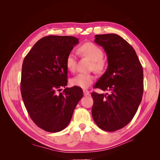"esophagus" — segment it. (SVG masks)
<instances>
[{
	"label": "esophagus",
	"mask_w": 160,
	"mask_h": 160,
	"mask_svg": "<svg viewBox=\"0 0 160 160\" xmlns=\"http://www.w3.org/2000/svg\"><path fill=\"white\" fill-rule=\"evenodd\" d=\"M83 94H84V95L85 96H88V95H89V91H88V90H87V89H83Z\"/></svg>",
	"instance_id": "1"
}]
</instances>
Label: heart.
<instances>
[{"instance_id": "heart-1", "label": "heart", "mask_w": 160, "mask_h": 160, "mask_svg": "<svg viewBox=\"0 0 160 160\" xmlns=\"http://www.w3.org/2000/svg\"><path fill=\"white\" fill-rule=\"evenodd\" d=\"M80 54L91 61V69L97 72H101L105 67V62L103 59V52L100 48L92 42H86L79 48ZM77 58L73 52H69L67 56L65 65L71 72L76 69ZM95 80L93 75L89 73H79L71 79L70 83L72 86L81 88H88Z\"/></svg>"}]
</instances>
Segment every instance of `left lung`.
I'll use <instances>...</instances> for the list:
<instances>
[{
  "instance_id": "1",
  "label": "left lung",
  "mask_w": 160,
  "mask_h": 160,
  "mask_svg": "<svg viewBox=\"0 0 160 160\" xmlns=\"http://www.w3.org/2000/svg\"><path fill=\"white\" fill-rule=\"evenodd\" d=\"M95 38L108 61L95 87L110 93H91L92 116L99 128L112 132L127 125L137 112L143 92V68L133 48L122 37L103 34Z\"/></svg>"
}]
</instances>
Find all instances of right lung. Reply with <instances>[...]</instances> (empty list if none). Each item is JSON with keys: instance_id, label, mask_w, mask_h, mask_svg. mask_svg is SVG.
<instances>
[{"instance_id": "1", "label": "right lung", "mask_w": 160, "mask_h": 160, "mask_svg": "<svg viewBox=\"0 0 160 160\" xmlns=\"http://www.w3.org/2000/svg\"><path fill=\"white\" fill-rule=\"evenodd\" d=\"M79 43L72 36H47L38 40L24 59L21 91L30 118L48 132H59L69 125L77 103L83 98L81 88H66L67 56Z\"/></svg>"}]
</instances>
